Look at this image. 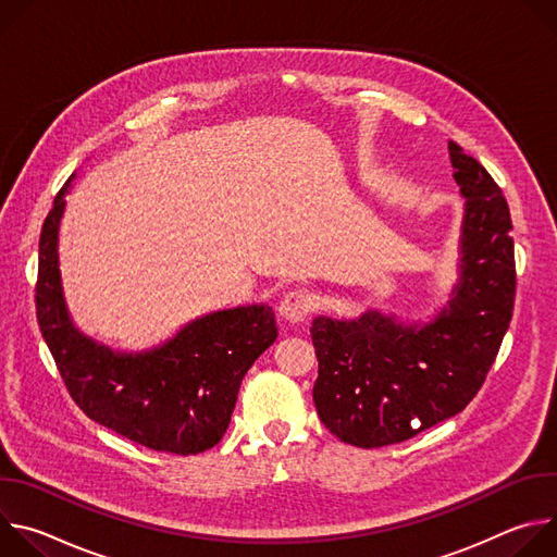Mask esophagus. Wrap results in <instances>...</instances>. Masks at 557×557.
Instances as JSON below:
<instances>
[{"label": "esophagus", "instance_id": "esophagus-1", "mask_svg": "<svg viewBox=\"0 0 557 557\" xmlns=\"http://www.w3.org/2000/svg\"><path fill=\"white\" fill-rule=\"evenodd\" d=\"M310 306H312V299L304 290H293V293L284 295V299L280 301V314L286 322L299 324L308 317Z\"/></svg>", "mask_w": 557, "mask_h": 557}]
</instances>
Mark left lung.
Instances as JSON below:
<instances>
[{
    "mask_svg": "<svg viewBox=\"0 0 557 557\" xmlns=\"http://www.w3.org/2000/svg\"><path fill=\"white\" fill-rule=\"evenodd\" d=\"M449 161L465 205L447 301L425 320L372 306L357 317L312 320L320 359L312 401L322 423L348 445L401 443L462 412L509 329L516 262L507 200L456 143Z\"/></svg>",
    "mask_w": 557,
    "mask_h": 557,
    "instance_id": "8db88e82",
    "label": "left lung"
}]
</instances>
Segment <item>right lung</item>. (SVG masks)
<instances>
[{"label": "right lung", "instance_id": "1", "mask_svg": "<svg viewBox=\"0 0 557 557\" xmlns=\"http://www.w3.org/2000/svg\"><path fill=\"white\" fill-rule=\"evenodd\" d=\"M39 237L37 320L74 404L92 421L156 451L200 454L226 432L237 389L277 339L269 304L205 312L143 350H116L76 326L59 262V228L72 181Z\"/></svg>", "mask_w": 557, "mask_h": 557}]
</instances>
